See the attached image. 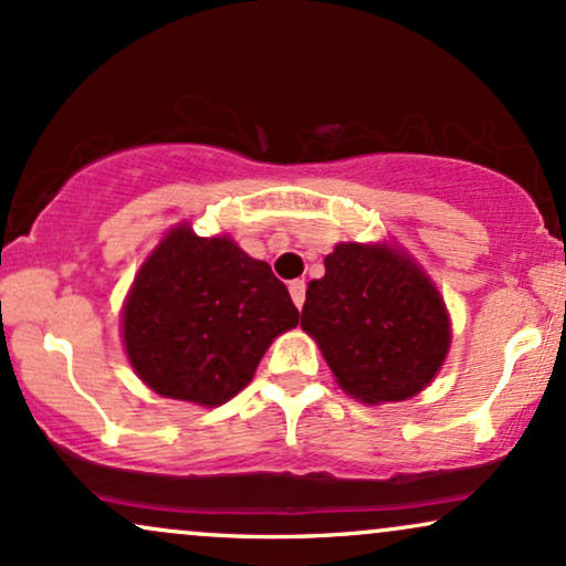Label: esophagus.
<instances>
[{"label":"esophagus","mask_w":566,"mask_h":566,"mask_svg":"<svg viewBox=\"0 0 566 566\" xmlns=\"http://www.w3.org/2000/svg\"><path fill=\"white\" fill-rule=\"evenodd\" d=\"M290 295H292V303H295L297 308H303V303H305V282H303V279H295V282H290Z\"/></svg>","instance_id":"esophagus-1"}]
</instances>
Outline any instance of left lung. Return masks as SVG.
<instances>
[{"instance_id":"1","label":"left lung","mask_w":566,"mask_h":566,"mask_svg":"<svg viewBox=\"0 0 566 566\" xmlns=\"http://www.w3.org/2000/svg\"><path fill=\"white\" fill-rule=\"evenodd\" d=\"M305 292L301 326L337 385L377 406L424 390L451 348V318L430 276L390 244L339 242Z\"/></svg>"}]
</instances>
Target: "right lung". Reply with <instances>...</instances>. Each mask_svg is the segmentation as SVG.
I'll return each mask as SVG.
<instances>
[{"instance_id":"add662e5","label":"right lung","mask_w":566,"mask_h":566,"mask_svg":"<svg viewBox=\"0 0 566 566\" xmlns=\"http://www.w3.org/2000/svg\"><path fill=\"white\" fill-rule=\"evenodd\" d=\"M287 287L229 237L171 229L128 292L124 345L163 398L221 406L253 379L263 353L297 326Z\"/></svg>"}]
</instances>
